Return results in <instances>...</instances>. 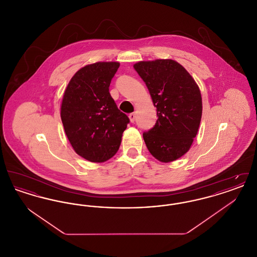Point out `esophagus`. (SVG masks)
I'll list each match as a JSON object with an SVG mask.
<instances>
[{
    "label": "esophagus",
    "instance_id": "obj_1",
    "mask_svg": "<svg viewBox=\"0 0 257 257\" xmlns=\"http://www.w3.org/2000/svg\"><path fill=\"white\" fill-rule=\"evenodd\" d=\"M129 118H130V121H131V122H134L135 119H136V113H135V112L130 113V114H129Z\"/></svg>",
    "mask_w": 257,
    "mask_h": 257
}]
</instances>
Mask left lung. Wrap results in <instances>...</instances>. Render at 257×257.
<instances>
[{
  "label": "left lung",
  "mask_w": 257,
  "mask_h": 257,
  "mask_svg": "<svg viewBox=\"0 0 257 257\" xmlns=\"http://www.w3.org/2000/svg\"><path fill=\"white\" fill-rule=\"evenodd\" d=\"M135 70L146 83L158 119L144 140L153 157L169 163L188 152L201 120L199 87L183 66L172 60L139 61Z\"/></svg>",
  "instance_id": "8db88e82"
}]
</instances>
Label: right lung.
<instances>
[{"label":"right lung","instance_id":"add662e5","mask_svg":"<svg viewBox=\"0 0 257 257\" xmlns=\"http://www.w3.org/2000/svg\"><path fill=\"white\" fill-rule=\"evenodd\" d=\"M118 67L116 61L86 65L71 78L63 94L61 117L65 134L75 152L89 162L110 159L130 122L109 91Z\"/></svg>","mask_w":257,"mask_h":257}]
</instances>
